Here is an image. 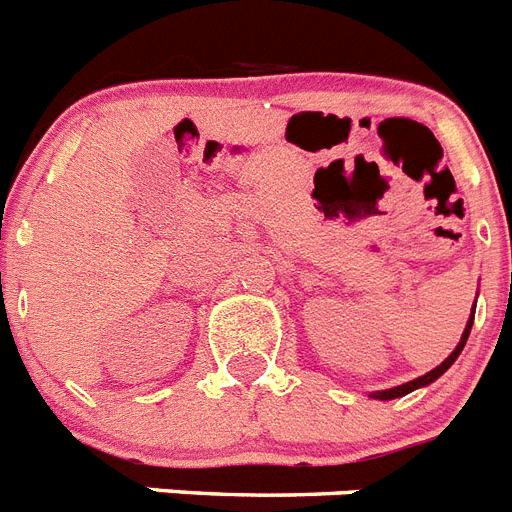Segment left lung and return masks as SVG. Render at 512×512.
I'll list each match as a JSON object with an SVG mask.
<instances>
[{"label": "left lung", "instance_id": "obj_1", "mask_svg": "<svg viewBox=\"0 0 512 512\" xmlns=\"http://www.w3.org/2000/svg\"><path fill=\"white\" fill-rule=\"evenodd\" d=\"M470 325H473V317H470V320H468V325H465V333H463V338H460V343H457V349L452 351V354H449V357L444 359V362H441L439 367H436V370L425 372L423 378H415V380H410V383H404V386L388 388V391H378V394H375V399H396V396H404V394H410V391H415V388H420V386H428V383H433V380L439 378V375H444V372H447L449 367H452V362H455V359L460 357V351H463L465 341H468V335H470Z\"/></svg>", "mask_w": 512, "mask_h": 512}]
</instances>
